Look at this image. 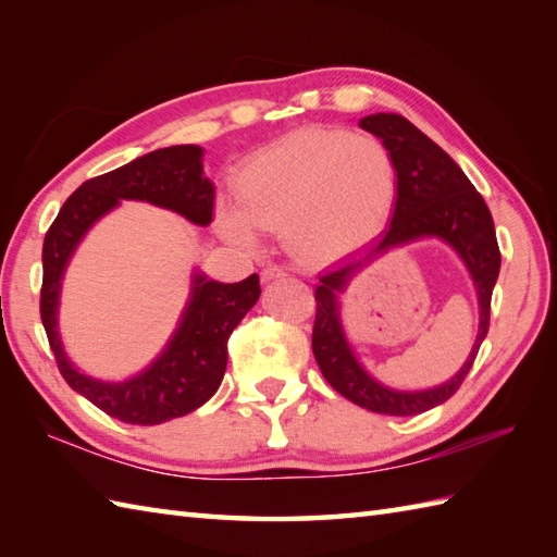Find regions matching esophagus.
<instances>
[{"label": "esophagus", "mask_w": 557, "mask_h": 557, "mask_svg": "<svg viewBox=\"0 0 557 557\" xmlns=\"http://www.w3.org/2000/svg\"><path fill=\"white\" fill-rule=\"evenodd\" d=\"M287 272L282 270V268H277V265H268V268H263V272H260V280L263 282H270V280H277V277H285Z\"/></svg>", "instance_id": "obj_1"}]
</instances>
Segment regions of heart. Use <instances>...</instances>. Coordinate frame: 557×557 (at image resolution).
Segmentation results:
<instances>
[{
    "label": "heart",
    "instance_id": "b5f03b06",
    "mask_svg": "<svg viewBox=\"0 0 557 557\" xmlns=\"http://www.w3.org/2000/svg\"><path fill=\"white\" fill-rule=\"evenodd\" d=\"M239 206L220 210L230 239L285 234L294 258L325 265L369 244L397 200V168L383 140L304 126L263 148L239 174Z\"/></svg>",
    "mask_w": 557,
    "mask_h": 557
}]
</instances>
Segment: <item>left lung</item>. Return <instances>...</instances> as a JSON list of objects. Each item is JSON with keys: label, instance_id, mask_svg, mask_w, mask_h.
<instances>
[{"label": "left lung", "instance_id": "8db88e82", "mask_svg": "<svg viewBox=\"0 0 557 557\" xmlns=\"http://www.w3.org/2000/svg\"><path fill=\"white\" fill-rule=\"evenodd\" d=\"M361 128L383 140L397 168V200L385 234L363 253L342 260L327 270L315 287L313 357L325 381L342 397L375 413L417 417L453 397L474 366L481 342L491 325V297L500 272V248L486 200L459 170V164L409 120L393 112L363 116ZM435 235L445 240L468 265L480 294V335L466 366L447 384L401 394L377 384L350 351L338 321V300L348 280L366 259L386 252L389 247Z\"/></svg>", "mask_w": 557, "mask_h": 557}]
</instances>
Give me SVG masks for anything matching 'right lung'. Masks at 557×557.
<instances>
[{
    "mask_svg": "<svg viewBox=\"0 0 557 557\" xmlns=\"http://www.w3.org/2000/svg\"><path fill=\"white\" fill-rule=\"evenodd\" d=\"M120 200H148L206 227L212 222L215 186L203 174V148H160L120 170L83 182L66 198L42 244L40 318L59 373L64 375L69 387H74L112 419L156 425L186 417L218 393L227 369V339L242 318L253 309L260 297V285L258 275L234 285H222L196 272L180 327L144 373L124 383H104L83 375L66 359L59 337V294L76 246L92 224L120 206Z\"/></svg>",
    "mask_w": 557,
    "mask_h": 557,
    "instance_id": "1",
    "label": "right lung"
}]
</instances>
